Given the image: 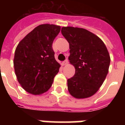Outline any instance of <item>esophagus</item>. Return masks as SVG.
<instances>
[{
    "mask_svg": "<svg viewBox=\"0 0 125 125\" xmlns=\"http://www.w3.org/2000/svg\"><path fill=\"white\" fill-rule=\"evenodd\" d=\"M68 63V60H67V59H66L65 60L63 61L62 62V65H67Z\"/></svg>",
    "mask_w": 125,
    "mask_h": 125,
    "instance_id": "esophagus-1",
    "label": "esophagus"
}]
</instances>
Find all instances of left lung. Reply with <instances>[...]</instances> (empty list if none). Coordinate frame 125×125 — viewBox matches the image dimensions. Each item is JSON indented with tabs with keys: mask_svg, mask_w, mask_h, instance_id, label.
I'll use <instances>...</instances> for the list:
<instances>
[{
	"mask_svg": "<svg viewBox=\"0 0 125 125\" xmlns=\"http://www.w3.org/2000/svg\"><path fill=\"white\" fill-rule=\"evenodd\" d=\"M62 34L69 43V60L75 68L74 75L67 80L69 92L76 99L93 95L108 73L110 57L104 43L88 30L67 26Z\"/></svg>",
	"mask_w": 125,
	"mask_h": 125,
	"instance_id": "left-lung-1",
	"label": "left lung"
}]
</instances>
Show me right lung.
Segmentation results:
<instances>
[{
	"mask_svg": "<svg viewBox=\"0 0 125 125\" xmlns=\"http://www.w3.org/2000/svg\"><path fill=\"white\" fill-rule=\"evenodd\" d=\"M54 24L39 25L26 35L15 51L13 65L22 88L33 95L49 90L60 65L54 58L52 43L60 32Z\"/></svg>",
	"mask_w": 125,
	"mask_h": 125,
	"instance_id": "obj_1",
	"label": "right lung"
}]
</instances>
